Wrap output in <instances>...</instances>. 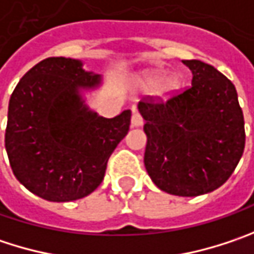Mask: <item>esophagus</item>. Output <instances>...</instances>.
I'll list each match as a JSON object with an SVG mask.
<instances>
[{
    "instance_id": "1",
    "label": "esophagus",
    "mask_w": 254,
    "mask_h": 254,
    "mask_svg": "<svg viewBox=\"0 0 254 254\" xmlns=\"http://www.w3.org/2000/svg\"><path fill=\"white\" fill-rule=\"evenodd\" d=\"M143 123H144V120L141 117V114L140 113H137L134 111L133 113V116H131V126H134V127H140V126H143Z\"/></svg>"
}]
</instances>
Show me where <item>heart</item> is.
<instances>
[{"label":"heart","mask_w":254,"mask_h":254,"mask_svg":"<svg viewBox=\"0 0 254 254\" xmlns=\"http://www.w3.org/2000/svg\"><path fill=\"white\" fill-rule=\"evenodd\" d=\"M159 70H146L138 78V83L144 88H153L159 97H168L175 89L179 88V78L175 75H168L159 79Z\"/></svg>","instance_id":"1"}]
</instances>
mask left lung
Returning a JSON list of instances; mask_svg holds the SVG:
<instances>
[{
	"label": "left lung",
	"mask_w": 254,
	"mask_h": 254,
	"mask_svg": "<svg viewBox=\"0 0 254 254\" xmlns=\"http://www.w3.org/2000/svg\"><path fill=\"white\" fill-rule=\"evenodd\" d=\"M184 64L192 85L168 100L138 102L146 120L144 166L157 188L198 196L220 188L234 172L245 150V118L233 82L201 61Z\"/></svg>",
	"instance_id": "1"
}]
</instances>
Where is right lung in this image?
Returning <instances> with one entry per match:
<instances>
[{"instance_id": "add662e5", "label": "right lung", "mask_w": 254, "mask_h": 254, "mask_svg": "<svg viewBox=\"0 0 254 254\" xmlns=\"http://www.w3.org/2000/svg\"><path fill=\"white\" fill-rule=\"evenodd\" d=\"M100 75L69 58H47L17 83L8 104L5 150L15 178L30 192L67 202L89 195L130 128L131 111L97 116L79 88H94Z\"/></svg>"}]
</instances>
